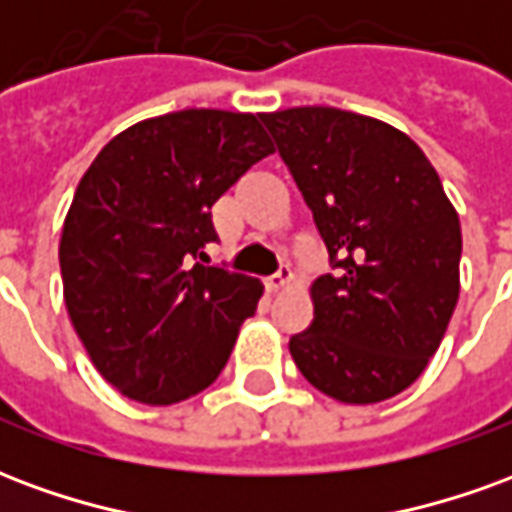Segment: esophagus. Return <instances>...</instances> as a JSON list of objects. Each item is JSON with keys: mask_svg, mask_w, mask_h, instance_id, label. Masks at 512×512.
<instances>
[{"mask_svg": "<svg viewBox=\"0 0 512 512\" xmlns=\"http://www.w3.org/2000/svg\"><path fill=\"white\" fill-rule=\"evenodd\" d=\"M290 279H293V274H290V268L288 266H282L277 271V274H274V277H268L266 282H263V285H266V290L268 293H277L279 288H285V285H288Z\"/></svg>", "mask_w": 512, "mask_h": 512, "instance_id": "1", "label": "esophagus"}]
</instances>
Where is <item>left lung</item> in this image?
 Masks as SVG:
<instances>
[{"instance_id":"1","label":"left lung","mask_w":512,"mask_h":512,"mask_svg":"<svg viewBox=\"0 0 512 512\" xmlns=\"http://www.w3.org/2000/svg\"><path fill=\"white\" fill-rule=\"evenodd\" d=\"M321 233L332 274L290 356L315 389L378 403L419 378L458 304L461 222L403 131L334 106L260 115Z\"/></svg>"}]
</instances>
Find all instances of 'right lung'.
I'll return each instance as SVG.
<instances>
[{
  "label": "right lung",
  "mask_w": 512,
  "mask_h": 512,
  "mask_svg": "<svg viewBox=\"0 0 512 512\" xmlns=\"http://www.w3.org/2000/svg\"><path fill=\"white\" fill-rule=\"evenodd\" d=\"M274 153L260 115L183 109L142 120L95 156L60 241L73 329L98 373L147 406L211 386L263 285L202 266L211 205Z\"/></svg>",
  "instance_id": "1"
}]
</instances>
